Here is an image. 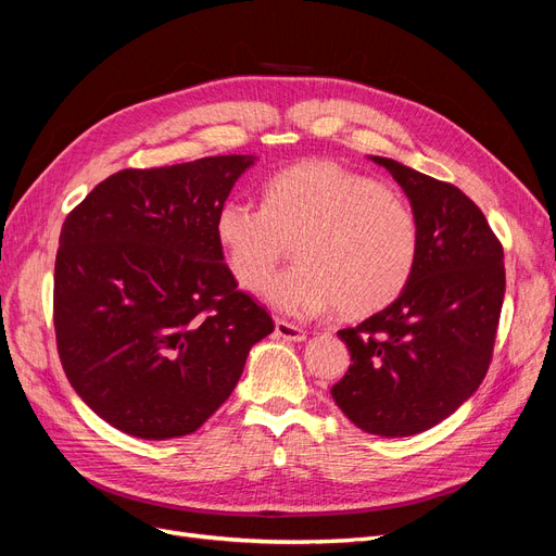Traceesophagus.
Here are the masks:
<instances>
[{
  "instance_id": "esophagus-1",
  "label": "esophagus",
  "mask_w": 556,
  "mask_h": 556,
  "mask_svg": "<svg viewBox=\"0 0 556 556\" xmlns=\"http://www.w3.org/2000/svg\"><path fill=\"white\" fill-rule=\"evenodd\" d=\"M276 333L280 336V339H285V341H294V343L306 341V331L301 329V327H294L290 323H285V319H276Z\"/></svg>"
}]
</instances>
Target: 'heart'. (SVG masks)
<instances>
[{
    "instance_id": "b5f03b06",
    "label": "heart",
    "mask_w": 556,
    "mask_h": 556,
    "mask_svg": "<svg viewBox=\"0 0 556 556\" xmlns=\"http://www.w3.org/2000/svg\"><path fill=\"white\" fill-rule=\"evenodd\" d=\"M215 237L231 276L257 292L293 245L298 264L264 296L285 315L315 317L336 306L366 317L406 290L419 252L410 204L374 178L333 162H304L266 182L264 206L227 199Z\"/></svg>"
}]
</instances>
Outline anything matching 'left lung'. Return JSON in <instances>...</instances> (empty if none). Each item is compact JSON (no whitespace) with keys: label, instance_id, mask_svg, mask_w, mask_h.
<instances>
[{"label":"left lung","instance_id":"8db88e82","mask_svg":"<svg viewBox=\"0 0 556 556\" xmlns=\"http://www.w3.org/2000/svg\"><path fill=\"white\" fill-rule=\"evenodd\" d=\"M406 192L419 227L413 276L390 306L339 336L348 374L331 396L352 425L403 439L443 422L490 368L506 292L503 248L459 188L371 155Z\"/></svg>","mask_w":556,"mask_h":556}]
</instances>
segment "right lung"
Returning a JSON list of instances; mask_svg holds the SVG:
<instances>
[{
  "instance_id": "1",
  "label": "right lung",
  "mask_w": 556,
  "mask_h": 556,
  "mask_svg": "<svg viewBox=\"0 0 556 556\" xmlns=\"http://www.w3.org/2000/svg\"><path fill=\"white\" fill-rule=\"evenodd\" d=\"M257 157L217 155L109 176L66 215L55 336L76 394L146 441L197 431L274 319L237 290L215 215Z\"/></svg>"
}]
</instances>
